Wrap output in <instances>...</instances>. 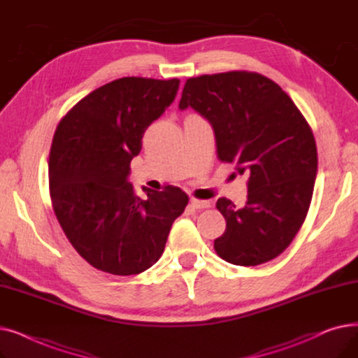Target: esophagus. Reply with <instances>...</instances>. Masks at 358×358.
Returning a JSON list of instances; mask_svg holds the SVG:
<instances>
[{
    "label": "esophagus",
    "instance_id": "obj_1",
    "mask_svg": "<svg viewBox=\"0 0 358 358\" xmlns=\"http://www.w3.org/2000/svg\"><path fill=\"white\" fill-rule=\"evenodd\" d=\"M210 201L209 200H197V199H192L190 200V206L193 209H196V210H200V209H208V208H210Z\"/></svg>",
    "mask_w": 358,
    "mask_h": 358
}]
</instances>
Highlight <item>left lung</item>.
<instances>
[{"label":"left lung","mask_w":358,"mask_h":358,"mask_svg":"<svg viewBox=\"0 0 358 358\" xmlns=\"http://www.w3.org/2000/svg\"><path fill=\"white\" fill-rule=\"evenodd\" d=\"M192 107L215 131L217 158L248 176L243 208L219 199L227 220L215 250L235 266H258L283 252L308 215L317 171L312 130L274 81L232 71L189 78L178 104Z\"/></svg>","instance_id":"1"}]
</instances>
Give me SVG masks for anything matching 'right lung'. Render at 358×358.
<instances>
[{"mask_svg": "<svg viewBox=\"0 0 358 358\" xmlns=\"http://www.w3.org/2000/svg\"><path fill=\"white\" fill-rule=\"evenodd\" d=\"M180 80L124 77L90 92L55 131L49 185L56 217L72 247L92 267L115 275L139 274L164 252L189 196L129 182L130 161L148 126L176 100Z\"/></svg>", "mask_w": 358, "mask_h": 358, "instance_id": "obj_1", "label": "right lung"}]
</instances>
